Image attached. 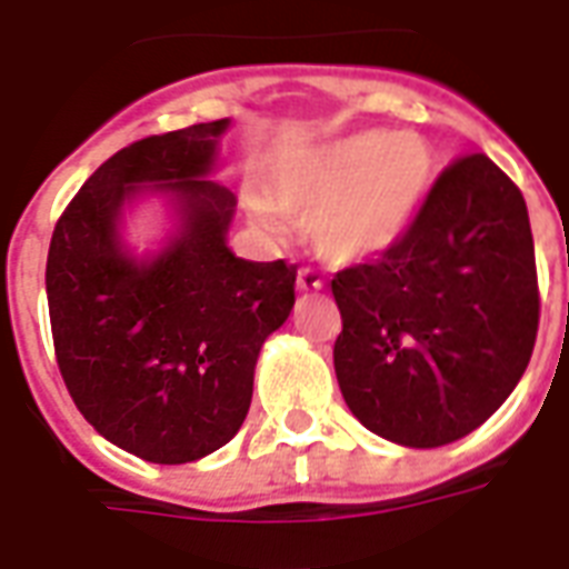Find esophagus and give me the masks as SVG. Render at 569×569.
<instances>
[{"mask_svg":"<svg viewBox=\"0 0 569 569\" xmlns=\"http://www.w3.org/2000/svg\"><path fill=\"white\" fill-rule=\"evenodd\" d=\"M325 280L316 274L313 268H301V271H298V289H301V292H319Z\"/></svg>","mask_w":569,"mask_h":569,"instance_id":"esophagus-1","label":"esophagus"}]
</instances>
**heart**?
Segmentation results:
<instances>
[{"label":"heart","mask_w":569,"mask_h":569,"mask_svg":"<svg viewBox=\"0 0 569 569\" xmlns=\"http://www.w3.org/2000/svg\"><path fill=\"white\" fill-rule=\"evenodd\" d=\"M436 181V154L418 133L358 130L295 151L268 176V199L247 197L256 220L277 229V211L303 220L325 262L352 266L385 253L418 220Z\"/></svg>","instance_id":"heart-1"}]
</instances>
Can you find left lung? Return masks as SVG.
Masks as SVG:
<instances>
[{
	"mask_svg": "<svg viewBox=\"0 0 569 569\" xmlns=\"http://www.w3.org/2000/svg\"><path fill=\"white\" fill-rule=\"evenodd\" d=\"M333 370L363 427L406 448L477 429L522 379L540 322L522 190L487 154L441 172L411 229L331 280Z\"/></svg>",
	"mask_w": 569,
	"mask_h": 569,
	"instance_id": "obj_1",
	"label": "left lung"
}]
</instances>
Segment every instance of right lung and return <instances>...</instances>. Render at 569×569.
Wrapping results in <instances>:
<instances>
[{
    "instance_id": "add662e5",
    "label": "right lung",
    "mask_w": 569,
    "mask_h": 569,
    "mask_svg": "<svg viewBox=\"0 0 569 569\" xmlns=\"http://www.w3.org/2000/svg\"><path fill=\"white\" fill-rule=\"evenodd\" d=\"M229 121L130 142L94 169L59 217L47 253L56 363L103 439L160 466L193 462L236 436L256 358L289 319L295 266L227 247L236 197L208 181ZM142 183L180 202V229L137 263L118 238L123 199Z\"/></svg>"
}]
</instances>
